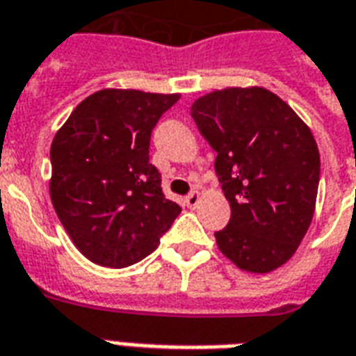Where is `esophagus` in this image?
I'll list each match as a JSON object with an SVG mask.
<instances>
[{
	"label": "esophagus",
	"instance_id": "1",
	"mask_svg": "<svg viewBox=\"0 0 356 356\" xmlns=\"http://www.w3.org/2000/svg\"><path fill=\"white\" fill-rule=\"evenodd\" d=\"M199 200H200V193L199 191H191V193L188 195V197H186V204H188L189 208H195L197 207V204H199Z\"/></svg>",
	"mask_w": 356,
	"mask_h": 356
}]
</instances>
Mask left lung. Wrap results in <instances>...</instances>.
<instances>
[{"label": "left lung", "instance_id": "1", "mask_svg": "<svg viewBox=\"0 0 356 356\" xmlns=\"http://www.w3.org/2000/svg\"><path fill=\"white\" fill-rule=\"evenodd\" d=\"M200 135L218 154L216 175L231 219L216 232L227 259L264 274L287 263L308 231L321 159L312 131L264 88H227L191 106Z\"/></svg>", "mask_w": 356, "mask_h": 356}]
</instances>
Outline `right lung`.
Masks as SVG:
<instances>
[{"mask_svg": "<svg viewBox=\"0 0 356 356\" xmlns=\"http://www.w3.org/2000/svg\"><path fill=\"white\" fill-rule=\"evenodd\" d=\"M180 95L101 90L80 103L50 148V199L92 263L124 268L156 250L181 208L165 199L149 138Z\"/></svg>", "mask_w": 356, "mask_h": 356, "instance_id": "1", "label": "right lung"}]
</instances>
